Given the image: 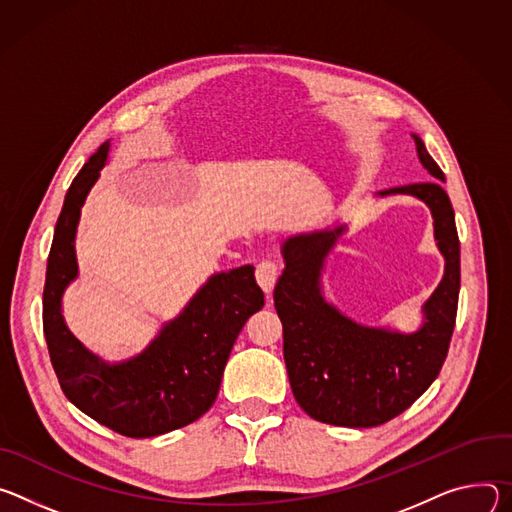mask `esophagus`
<instances>
[{"label": "esophagus", "instance_id": "esophagus-1", "mask_svg": "<svg viewBox=\"0 0 512 512\" xmlns=\"http://www.w3.org/2000/svg\"><path fill=\"white\" fill-rule=\"evenodd\" d=\"M276 278H278V266L272 262V260H262L258 266H256V280L260 289L270 295L274 285H276Z\"/></svg>", "mask_w": 512, "mask_h": 512}]
</instances>
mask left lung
I'll return each mask as SVG.
<instances>
[{"instance_id":"left-lung-1","label":"left lung","mask_w":512,"mask_h":512,"mask_svg":"<svg viewBox=\"0 0 512 512\" xmlns=\"http://www.w3.org/2000/svg\"><path fill=\"white\" fill-rule=\"evenodd\" d=\"M421 164L433 181L392 187L378 195H413L433 215L443 278L423 305L413 333L366 327L325 301L321 270L346 225L291 236L282 244L274 307L282 321V348L291 388L315 421L337 427H376L407 411L437 378L451 342L460 295V240L456 215L439 180L443 170L413 134Z\"/></svg>"}]
</instances>
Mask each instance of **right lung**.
<instances>
[{
    "label": "right lung",
    "mask_w": 512,
    "mask_h": 512,
    "mask_svg": "<svg viewBox=\"0 0 512 512\" xmlns=\"http://www.w3.org/2000/svg\"><path fill=\"white\" fill-rule=\"evenodd\" d=\"M109 140L71 183L54 227L42 295V325L52 368L67 399L97 423L126 437H154L205 415L217 399L223 368L242 327L264 307L254 266L213 274L187 307L162 325L148 348L107 364L69 331L63 293L79 274L75 236L81 207L107 162Z\"/></svg>",
    "instance_id": "obj_1"
}]
</instances>
